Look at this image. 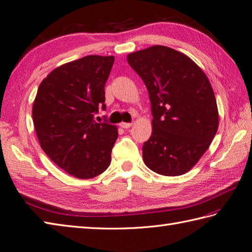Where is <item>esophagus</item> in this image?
Masks as SVG:
<instances>
[{"instance_id": "esophagus-1", "label": "esophagus", "mask_w": 252, "mask_h": 252, "mask_svg": "<svg viewBox=\"0 0 252 252\" xmlns=\"http://www.w3.org/2000/svg\"><path fill=\"white\" fill-rule=\"evenodd\" d=\"M120 126L123 127V129H129V127L132 126V123H126V122H121L120 123Z\"/></svg>"}]
</instances>
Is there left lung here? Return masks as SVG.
Returning a JSON list of instances; mask_svg holds the SVG:
<instances>
[{"mask_svg":"<svg viewBox=\"0 0 252 252\" xmlns=\"http://www.w3.org/2000/svg\"><path fill=\"white\" fill-rule=\"evenodd\" d=\"M127 63L144 82L152 107V135L143 160L162 176L188 172L219 129V110L208 76L186 54L165 46L130 53Z\"/></svg>","mask_w":252,"mask_h":252,"instance_id":"left-lung-1","label":"left lung"}]
</instances>
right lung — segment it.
<instances>
[{
	"mask_svg": "<svg viewBox=\"0 0 252 252\" xmlns=\"http://www.w3.org/2000/svg\"><path fill=\"white\" fill-rule=\"evenodd\" d=\"M115 58L87 56L63 64L39 85L32 106L34 130L53 162L78 179H91L110 165L118 129L94 116L105 109V84Z\"/></svg>",
	"mask_w": 252,
	"mask_h": 252,
	"instance_id": "right-lung-1",
	"label": "right lung"
}]
</instances>
